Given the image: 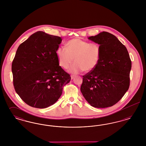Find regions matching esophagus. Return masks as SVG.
<instances>
[{
    "instance_id": "1",
    "label": "esophagus",
    "mask_w": 146,
    "mask_h": 146,
    "mask_svg": "<svg viewBox=\"0 0 146 146\" xmlns=\"http://www.w3.org/2000/svg\"><path fill=\"white\" fill-rule=\"evenodd\" d=\"M74 77H75V76H74V75H72V76H71V79H73Z\"/></svg>"
}]
</instances>
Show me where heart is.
Instances as JSON below:
<instances>
[{
    "label": "heart",
    "instance_id": "heart-1",
    "mask_svg": "<svg viewBox=\"0 0 146 146\" xmlns=\"http://www.w3.org/2000/svg\"><path fill=\"white\" fill-rule=\"evenodd\" d=\"M65 48L57 49L56 55L60 65L64 69H67L74 59L75 63L70 69L72 73H78L82 70L90 72L99 62L100 48L96 43L76 38L67 42Z\"/></svg>",
    "mask_w": 146,
    "mask_h": 146
}]
</instances>
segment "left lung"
<instances>
[{
	"label": "left lung",
	"instance_id": "8db88e82",
	"mask_svg": "<svg viewBox=\"0 0 146 146\" xmlns=\"http://www.w3.org/2000/svg\"><path fill=\"white\" fill-rule=\"evenodd\" d=\"M88 39L100 45V58L96 67L83 76L80 90L91 106L111 107L129 89L130 56L126 48L111 33L102 32Z\"/></svg>",
	"mask_w": 146,
	"mask_h": 146
}]
</instances>
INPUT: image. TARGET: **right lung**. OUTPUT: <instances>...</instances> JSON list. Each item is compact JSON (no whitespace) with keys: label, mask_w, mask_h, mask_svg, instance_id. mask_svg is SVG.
Returning a JSON list of instances; mask_svg holds the SVG:
<instances>
[{"label":"right lung","mask_w":146,"mask_h":146,"mask_svg":"<svg viewBox=\"0 0 146 146\" xmlns=\"http://www.w3.org/2000/svg\"><path fill=\"white\" fill-rule=\"evenodd\" d=\"M61 37L39 31L20 45L12 63L14 88L29 106L45 108L54 104L70 80L59 66L56 50Z\"/></svg>","instance_id":"add662e5"}]
</instances>
